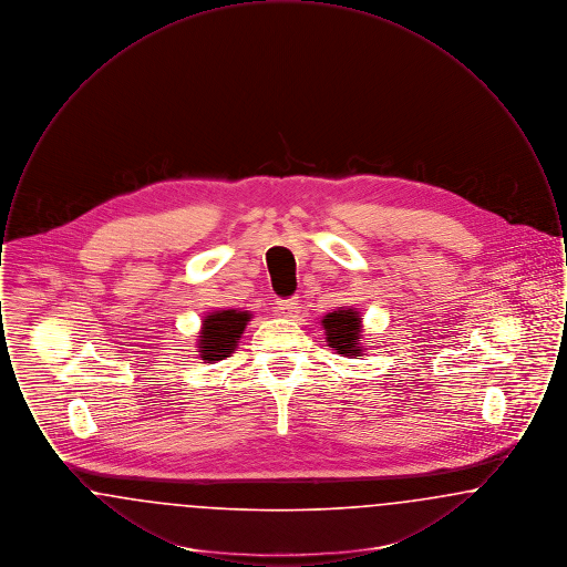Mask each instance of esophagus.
I'll return each mask as SVG.
<instances>
[{
	"instance_id": "34e87169",
	"label": "esophagus",
	"mask_w": 567,
	"mask_h": 567,
	"mask_svg": "<svg viewBox=\"0 0 567 567\" xmlns=\"http://www.w3.org/2000/svg\"><path fill=\"white\" fill-rule=\"evenodd\" d=\"M297 308H299V303H297L296 297H291V299H280V301L276 303L278 315H282V317H287V319L296 315Z\"/></svg>"
}]
</instances>
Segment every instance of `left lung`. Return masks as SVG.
<instances>
[{
  "mask_svg": "<svg viewBox=\"0 0 567 567\" xmlns=\"http://www.w3.org/2000/svg\"><path fill=\"white\" fill-rule=\"evenodd\" d=\"M321 324L324 329L327 347L333 349L342 357H361L363 344H361V312L354 308H338L333 312H327Z\"/></svg>",
  "mask_w": 567,
  "mask_h": 567,
  "instance_id": "obj_1",
  "label": "left lung"
}]
</instances>
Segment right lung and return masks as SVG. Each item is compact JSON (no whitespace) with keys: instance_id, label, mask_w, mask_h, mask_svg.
<instances>
[{"instance_id":"1","label":"right lung","mask_w":567,"mask_h":567,"mask_svg":"<svg viewBox=\"0 0 567 567\" xmlns=\"http://www.w3.org/2000/svg\"><path fill=\"white\" fill-rule=\"evenodd\" d=\"M252 315L248 310H215L202 319L195 349L204 363H215L238 349V340Z\"/></svg>"}]
</instances>
